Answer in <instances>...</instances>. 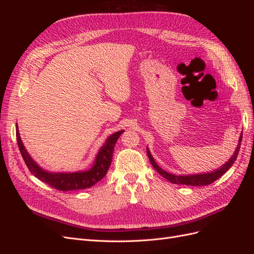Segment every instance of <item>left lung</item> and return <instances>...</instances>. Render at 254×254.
<instances>
[{
  "mask_svg": "<svg viewBox=\"0 0 254 254\" xmlns=\"http://www.w3.org/2000/svg\"><path fill=\"white\" fill-rule=\"evenodd\" d=\"M242 139H243V134H241L240 136V143H238L237 145V148L234 152V155L231 157V159H230L228 162L222 165L219 170H216L215 172H212V173H207V174H201V175H183V176H177V175H173V174H170L167 173L165 171H163L162 168H161L157 163L156 161L153 160L152 156L150 155L149 150L147 149V156L149 158V161L151 165L153 166V168L163 177V178H165L166 180L171 181L172 183H175V184H186V186H194V187H202V186H207V184H211L213 183L214 181H216L218 178H220V177L224 175L230 167H231L233 165V163L235 162V160L238 156V151H240V148H241V142H242Z\"/></svg>",
  "mask_w": 254,
  "mask_h": 254,
  "instance_id": "8db88e82",
  "label": "left lung"
}]
</instances>
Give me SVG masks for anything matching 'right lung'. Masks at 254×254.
I'll return each instance as SVG.
<instances>
[{
    "instance_id": "1",
    "label": "right lung",
    "mask_w": 254,
    "mask_h": 254,
    "mask_svg": "<svg viewBox=\"0 0 254 254\" xmlns=\"http://www.w3.org/2000/svg\"><path fill=\"white\" fill-rule=\"evenodd\" d=\"M123 132H124V130H121V131L113 133L108 137V139H107L105 145L98 152L93 167H92L90 171L72 173V174H64V173L52 174V173L43 171L42 168L38 166L35 163V161L29 157L25 147L23 146L19 130H18V126H17L16 133H17V142H18L20 152L26 166L28 167L29 172L34 174L36 178L41 180L44 183L49 184L51 188H54L58 190L67 191V190H84V189L91 188L99 180H102L104 178L111 164L115 143H117L118 139Z\"/></svg>"
}]
</instances>
